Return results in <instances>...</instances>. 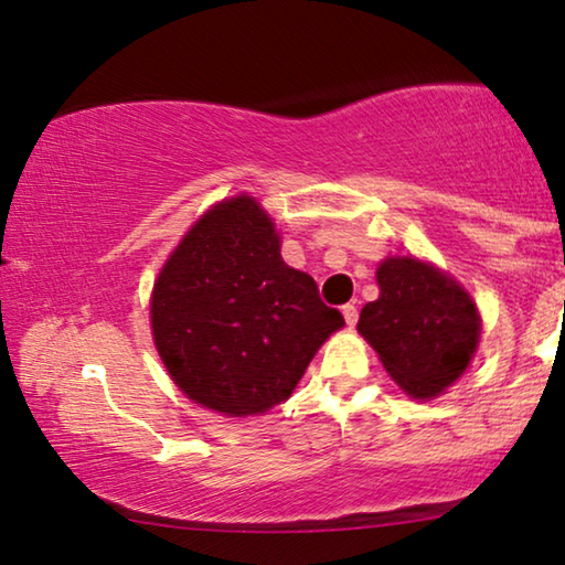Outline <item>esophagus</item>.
<instances>
[{"label": "esophagus", "mask_w": 565, "mask_h": 565, "mask_svg": "<svg viewBox=\"0 0 565 565\" xmlns=\"http://www.w3.org/2000/svg\"><path fill=\"white\" fill-rule=\"evenodd\" d=\"M342 316H344V321H347V327H354V323H358V306H352V303H347V306H342Z\"/></svg>", "instance_id": "1"}]
</instances>
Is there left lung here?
I'll list each match as a JSON object with an SVG mask.
<instances>
[{"label":"left lung","mask_w":565,"mask_h":565,"mask_svg":"<svg viewBox=\"0 0 565 565\" xmlns=\"http://www.w3.org/2000/svg\"><path fill=\"white\" fill-rule=\"evenodd\" d=\"M381 298L362 308L358 331L388 375L414 398H431L466 373L481 319L450 277L412 257L377 267Z\"/></svg>","instance_id":"8db88e82"}]
</instances>
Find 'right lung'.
Returning a JSON list of instances; mask_svg holds the SVG:
<instances>
[{"label":"right lung","mask_w":565,"mask_h":565,"mask_svg":"<svg viewBox=\"0 0 565 565\" xmlns=\"http://www.w3.org/2000/svg\"><path fill=\"white\" fill-rule=\"evenodd\" d=\"M342 327L313 277L285 265L273 221L246 195L190 228L151 296L153 342L172 381L228 416L282 404Z\"/></svg>","instance_id":"add662e5"}]
</instances>
